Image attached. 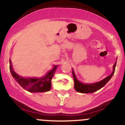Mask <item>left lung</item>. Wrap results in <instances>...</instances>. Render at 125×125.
<instances>
[{
    "label": "left lung",
    "instance_id": "1",
    "mask_svg": "<svg viewBox=\"0 0 125 125\" xmlns=\"http://www.w3.org/2000/svg\"><path fill=\"white\" fill-rule=\"evenodd\" d=\"M116 63H117V61L115 62V63L114 65L113 66V71H112V73H111L109 76L106 77V78H104V79H103L102 81H100V82H96V83H84L80 82L79 81L77 80V77H76V75H75L74 72L73 70H72L74 82L75 90H76L77 92H80V93H93V92H96V91L98 90L101 89L102 87H103L108 82V81L111 79L112 76H113L114 74Z\"/></svg>",
    "mask_w": 125,
    "mask_h": 125
}]
</instances>
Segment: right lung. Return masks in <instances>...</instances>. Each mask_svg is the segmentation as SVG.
<instances>
[{
	"instance_id": "right-lung-1",
	"label": "right lung",
	"mask_w": 125,
	"mask_h": 125,
	"mask_svg": "<svg viewBox=\"0 0 125 125\" xmlns=\"http://www.w3.org/2000/svg\"><path fill=\"white\" fill-rule=\"evenodd\" d=\"M59 66V65H58ZM58 66H54L53 68L47 73L46 74L40 78L25 77L19 76L14 71L10 59V70L13 78L24 89L30 92H48L51 88V80L55 73Z\"/></svg>"
}]
</instances>
